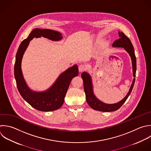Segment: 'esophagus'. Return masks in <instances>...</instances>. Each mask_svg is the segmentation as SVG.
Instances as JSON below:
<instances>
[{
    "mask_svg": "<svg viewBox=\"0 0 151 151\" xmlns=\"http://www.w3.org/2000/svg\"><path fill=\"white\" fill-rule=\"evenodd\" d=\"M87 70V67L84 64H81L80 65H79L78 67V71L80 72H83V71H84Z\"/></svg>",
    "mask_w": 151,
    "mask_h": 151,
    "instance_id": "esophagus-1",
    "label": "esophagus"
}]
</instances>
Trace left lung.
<instances>
[{"label":"left lung","instance_id":"8db88e82","mask_svg":"<svg viewBox=\"0 0 151 151\" xmlns=\"http://www.w3.org/2000/svg\"><path fill=\"white\" fill-rule=\"evenodd\" d=\"M119 35L120 38L119 40H116L113 43L112 46L114 47H123L129 53L132 61L133 77H135L136 71V58L134 54V51L133 45L130 40H129V38L124 33L122 32H119ZM81 77L83 80L84 88V91L86 94V101L88 104L92 109L94 110L101 111H104V112L116 111L118 110L123 105V104L126 101L129 96L131 93V91L133 89V87L134 84V81H135V78H134L132 86L130 88L129 91L128 92L126 97L123 100H122L120 101L116 104H108L99 101L93 94L91 80L90 75L88 73L84 72L81 74Z\"/></svg>","mask_w":151,"mask_h":151}]
</instances>
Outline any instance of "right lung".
I'll use <instances>...</instances> for the list:
<instances>
[{"mask_svg":"<svg viewBox=\"0 0 151 151\" xmlns=\"http://www.w3.org/2000/svg\"><path fill=\"white\" fill-rule=\"evenodd\" d=\"M41 37L53 41H59L63 38L61 34L55 31L47 29H34L19 47L16 55L14 75L18 91L23 99L38 110L50 111L57 110L61 107L71 80L78 74V69L77 65L69 68L60 76L54 85L46 91L38 93L30 90L23 77L21 61L29 41L34 37L40 38Z\"/></svg>","mask_w":151,"mask_h":151,"instance_id":"add662e5","label":"right lung"}]
</instances>
